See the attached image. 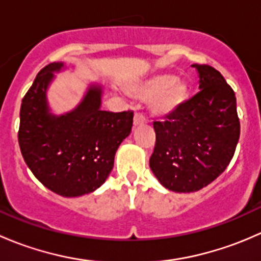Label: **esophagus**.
Instances as JSON below:
<instances>
[{"label":"esophagus","mask_w":261,"mask_h":261,"mask_svg":"<svg viewBox=\"0 0 261 261\" xmlns=\"http://www.w3.org/2000/svg\"><path fill=\"white\" fill-rule=\"evenodd\" d=\"M146 123V118L144 117L143 115L140 114H135L134 116V126H141V125H145Z\"/></svg>","instance_id":"34e87169"}]
</instances>
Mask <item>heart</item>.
Returning a JSON list of instances; mask_svg holds the SVG:
<instances>
[{
	"mask_svg": "<svg viewBox=\"0 0 261 261\" xmlns=\"http://www.w3.org/2000/svg\"><path fill=\"white\" fill-rule=\"evenodd\" d=\"M127 91L135 98L149 99V110L154 117L167 118L177 114L188 101L191 88L187 81L170 73L155 74L146 80L134 82Z\"/></svg>",
	"mask_w": 261,
	"mask_h": 261,
	"instance_id": "obj_1",
	"label": "heart"
}]
</instances>
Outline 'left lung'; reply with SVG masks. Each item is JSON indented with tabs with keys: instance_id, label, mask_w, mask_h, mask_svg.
<instances>
[{
	"instance_id": "8db88e82",
	"label": "left lung",
	"mask_w": 261,
	"mask_h": 261,
	"mask_svg": "<svg viewBox=\"0 0 261 261\" xmlns=\"http://www.w3.org/2000/svg\"><path fill=\"white\" fill-rule=\"evenodd\" d=\"M192 67L199 92L167 121H155L149 162L160 184L178 193L199 191L222 174L240 138L235 92L215 68Z\"/></svg>"
}]
</instances>
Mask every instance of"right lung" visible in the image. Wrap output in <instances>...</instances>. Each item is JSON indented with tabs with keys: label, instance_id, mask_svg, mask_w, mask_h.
<instances>
[{
	"label": "right lung",
	"instance_id": "add662e5",
	"mask_svg": "<svg viewBox=\"0 0 261 261\" xmlns=\"http://www.w3.org/2000/svg\"><path fill=\"white\" fill-rule=\"evenodd\" d=\"M67 68L51 63L36 75L21 103L18 144L40 183L59 196L80 197L106 181L118 146L130 135L134 114L102 111L103 88L97 83L88 84L74 109L54 114L48 89L55 73Z\"/></svg>",
	"mask_w": 261,
	"mask_h": 261
}]
</instances>
